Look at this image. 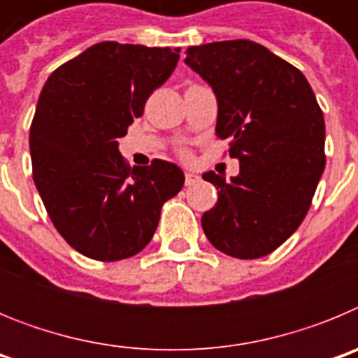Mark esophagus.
Instances as JSON below:
<instances>
[{
	"label": "esophagus",
	"instance_id": "34e87169",
	"mask_svg": "<svg viewBox=\"0 0 358 358\" xmlns=\"http://www.w3.org/2000/svg\"><path fill=\"white\" fill-rule=\"evenodd\" d=\"M199 179H201V177H199L195 172H186V173H185V182H186V186L195 185V182H197Z\"/></svg>",
	"mask_w": 358,
	"mask_h": 358
}]
</instances>
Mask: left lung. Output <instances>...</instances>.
Here are the masks:
<instances>
[{
  "mask_svg": "<svg viewBox=\"0 0 358 358\" xmlns=\"http://www.w3.org/2000/svg\"><path fill=\"white\" fill-rule=\"evenodd\" d=\"M186 64L211 85L215 132L240 161L231 177L202 173L218 201L202 215L208 240L242 260L273 252L303 222L324 170V118L301 71L248 39L186 50Z\"/></svg>",
  "mask_w": 358,
  "mask_h": 358,
  "instance_id": "1",
  "label": "left lung"
}]
</instances>
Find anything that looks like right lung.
I'll return each instance as SVG.
<instances>
[{"instance_id":"obj_1","label":"right lung","mask_w":358,"mask_h":358,"mask_svg":"<svg viewBox=\"0 0 358 358\" xmlns=\"http://www.w3.org/2000/svg\"><path fill=\"white\" fill-rule=\"evenodd\" d=\"M179 48L98 43L57 68L30 127L34 182L62 238L100 262L147 248L161 208L181 192L177 164L131 169L118 150L147 98L169 80Z\"/></svg>"}]
</instances>
